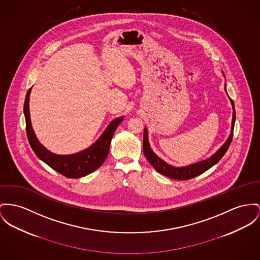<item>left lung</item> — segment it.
I'll return each instance as SVG.
<instances>
[{"instance_id": "1", "label": "left lung", "mask_w": 260, "mask_h": 260, "mask_svg": "<svg viewBox=\"0 0 260 260\" xmlns=\"http://www.w3.org/2000/svg\"><path fill=\"white\" fill-rule=\"evenodd\" d=\"M226 91V90H225ZM231 100V99H230ZM232 106H233V119H232V129H231V134L229 136V138L226 139L225 144L210 157H208L207 159L192 164L186 167H180V168H176L173 167L172 165H169L168 162H166L164 159H161L160 157L156 156V154L153 152V150L151 149L150 143H149V139H148V130L147 128H145L144 130V135H143V151L146 158L148 159V161L152 165V167L156 170L157 173H161L170 178L173 179H177V180H187L193 178L201 173H205L210 168H212L214 165H216L225 154V152L228 151L232 139H233V134H234V127H235V121H236V110H235V104L234 102L231 100Z\"/></svg>"}]
</instances>
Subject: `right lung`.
<instances>
[{
  "instance_id": "obj_1",
  "label": "right lung",
  "mask_w": 260,
  "mask_h": 260,
  "mask_svg": "<svg viewBox=\"0 0 260 260\" xmlns=\"http://www.w3.org/2000/svg\"><path fill=\"white\" fill-rule=\"evenodd\" d=\"M30 91L31 87L27 90L25 96L23 113L25 117L26 135L35 155L50 168H52L54 171L70 178L83 177L98 170L104 164L106 156L108 155L111 139L118 125L123 121V117L116 118L113 121L110 122L102 136L98 139V141L93 145H91L86 150L73 155H56L48 151L45 147H43L35 136L29 115Z\"/></svg>"
}]
</instances>
